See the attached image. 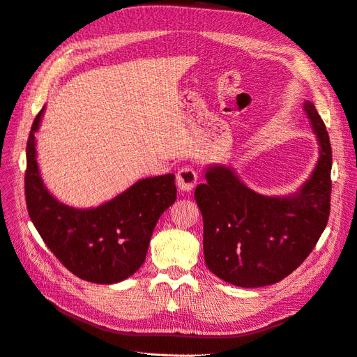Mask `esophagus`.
I'll return each instance as SVG.
<instances>
[{
  "mask_svg": "<svg viewBox=\"0 0 357 357\" xmlns=\"http://www.w3.org/2000/svg\"><path fill=\"white\" fill-rule=\"evenodd\" d=\"M197 181H198V174L193 168L185 167L177 172L176 183H177L178 189H181L183 192H190L193 188H195Z\"/></svg>",
  "mask_w": 357,
  "mask_h": 357,
  "instance_id": "esophagus-1",
  "label": "esophagus"
}]
</instances>
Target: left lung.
<instances>
[{
    "label": "left lung",
    "mask_w": 357,
    "mask_h": 357,
    "mask_svg": "<svg viewBox=\"0 0 357 357\" xmlns=\"http://www.w3.org/2000/svg\"><path fill=\"white\" fill-rule=\"evenodd\" d=\"M320 146L310 178L287 197L255 192L226 165H210L195 189L204 220V259L210 271L240 287H262L305 261L325 231L331 210L332 149L312 102H304Z\"/></svg>",
    "instance_id": "left-lung-1"
}]
</instances>
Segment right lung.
<instances>
[{
    "mask_svg": "<svg viewBox=\"0 0 357 357\" xmlns=\"http://www.w3.org/2000/svg\"><path fill=\"white\" fill-rule=\"evenodd\" d=\"M45 107L36 116L26 144L25 197L28 214L43 241L61 264L86 282H123L143 265L155 226L177 198L174 174L147 177L93 208L58 201L43 183L36 132Z\"/></svg>",
    "mask_w": 357,
    "mask_h": 357,
    "instance_id": "add662e5",
    "label": "right lung"
}]
</instances>
